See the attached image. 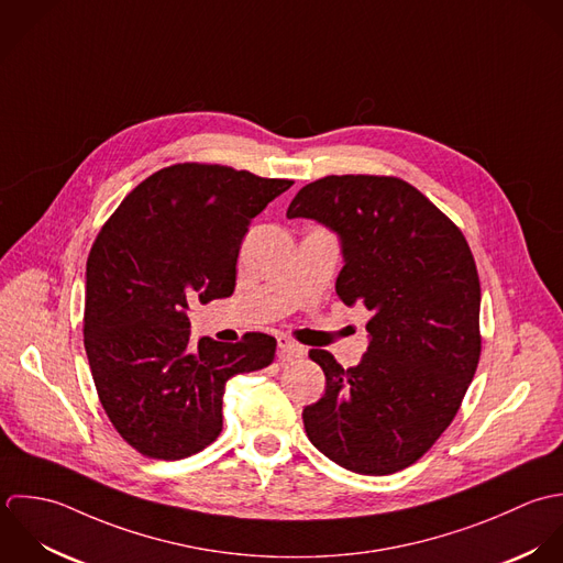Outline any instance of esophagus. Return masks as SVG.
<instances>
[{"label": "esophagus", "mask_w": 563, "mask_h": 563, "mask_svg": "<svg viewBox=\"0 0 563 563\" xmlns=\"http://www.w3.org/2000/svg\"><path fill=\"white\" fill-rule=\"evenodd\" d=\"M277 347H279V358H282L284 363L306 356V347L299 345L297 341L288 339V336H279V339H277Z\"/></svg>", "instance_id": "esophagus-1"}]
</instances>
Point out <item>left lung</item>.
I'll list each match as a JSON object with an SVG mask.
<instances>
[{
    "mask_svg": "<svg viewBox=\"0 0 563 563\" xmlns=\"http://www.w3.org/2000/svg\"><path fill=\"white\" fill-rule=\"evenodd\" d=\"M288 218L341 235L336 295L363 303L372 343L343 369L310 358L325 395L303 408L312 445L356 474H395L419 461L456 417L481 358V282L463 231L397 177L343 175L299 189Z\"/></svg>",
    "mask_w": 563,
    "mask_h": 563,
    "instance_id": "left-lung-1",
    "label": "left lung"
}]
</instances>
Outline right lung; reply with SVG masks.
I'll use <instances>...</instances> for the list:
<instances>
[{"label": "right lung", "instance_id": "right-lung-1", "mask_svg": "<svg viewBox=\"0 0 563 563\" xmlns=\"http://www.w3.org/2000/svg\"><path fill=\"white\" fill-rule=\"evenodd\" d=\"M290 179L186 162L133 189L87 257L85 350L100 404L148 459L179 461L222 430L229 377L275 361V339L189 345V303L229 297L251 220Z\"/></svg>", "mask_w": 563, "mask_h": 563}]
</instances>
